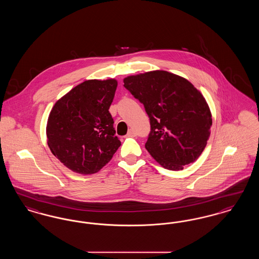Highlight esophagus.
Listing matches in <instances>:
<instances>
[{"instance_id": "esophagus-1", "label": "esophagus", "mask_w": 259, "mask_h": 259, "mask_svg": "<svg viewBox=\"0 0 259 259\" xmlns=\"http://www.w3.org/2000/svg\"><path fill=\"white\" fill-rule=\"evenodd\" d=\"M127 137H135L136 132L133 130V129H130L129 131H128V133H127Z\"/></svg>"}]
</instances>
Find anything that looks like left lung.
<instances>
[{
  "mask_svg": "<svg viewBox=\"0 0 259 259\" xmlns=\"http://www.w3.org/2000/svg\"><path fill=\"white\" fill-rule=\"evenodd\" d=\"M124 87L145 107L150 121L146 148L168 170H183L207 146L209 106L187 79L166 71L127 76Z\"/></svg>",
  "mask_w": 259,
  "mask_h": 259,
  "instance_id": "8db88e82",
  "label": "left lung"
}]
</instances>
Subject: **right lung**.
<instances>
[{"instance_id": "right-lung-1", "label": "right lung", "mask_w": 259, "mask_h": 259, "mask_svg": "<svg viewBox=\"0 0 259 259\" xmlns=\"http://www.w3.org/2000/svg\"><path fill=\"white\" fill-rule=\"evenodd\" d=\"M116 87L113 78L85 80L59 99L50 111L48 145L73 172H98L120 147L109 111Z\"/></svg>"}]
</instances>
